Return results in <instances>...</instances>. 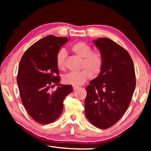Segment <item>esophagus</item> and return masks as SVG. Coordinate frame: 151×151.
Instances as JSON below:
<instances>
[{
	"label": "esophagus",
	"instance_id": "34e87169",
	"mask_svg": "<svg viewBox=\"0 0 151 151\" xmlns=\"http://www.w3.org/2000/svg\"><path fill=\"white\" fill-rule=\"evenodd\" d=\"M73 89H74V90H76V89H77V88H78V86H75V85H74V86H73Z\"/></svg>",
	"mask_w": 151,
	"mask_h": 151
}]
</instances>
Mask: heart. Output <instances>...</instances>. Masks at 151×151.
Returning <instances> with one entry per match:
<instances>
[{"label":"heart","mask_w":151,"mask_h":151,"mask_svg":"<svg viewBox=\"0 0 151 151\" xmlns=\"http://www.w3.org/2000/svg\"><path fill=\"white\" fill-rule=\"evenodd\" d=\"M71 49L79 57L83 58L81 67L83 68L79 72H71L63 76V81L66 84L75 86L81 85L91 78L93 75L101 72L103 65V58L99 51H93L92 47L83 41L76 42L71 46ZM66 50L60 48L56 56V63L60 69L65 67Z\"/></svg>","instance_id":"heart-1"}]
</instances>
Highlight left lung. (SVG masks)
Returning <instances> with one entry per match:
<instances>
[{"instance_id": "obj_1", "label": "left lung", "mask_w": 151, "mask_h": 151, "mask_svg": "<svg viewBox=\"0 0 151 151\" xmlns=\"http://www.w3.org/2000/svg\"><path fill=\"white\" fill-rule=\"evenodd\" d=\"M94 43L103 65L86 88L85 114L94 126L106 129L116 123L129 106L136 86L134 68L129 53L115 42L99 38Z\"/></svg>"}]
</instances>
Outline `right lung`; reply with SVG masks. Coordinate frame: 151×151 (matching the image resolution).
I'll list each match as a JSON object with an SVG mask.
<instances>
[{"mask_svg": "<svg viewBox=\"0 0 151 151\" xmlns=\"http://www.w3.org/2000/svg\"><path fill=\"white\" fill-rule=\"evenodd\" d=\"M67 37L48 35L25 51L19 66L17 84L20 99L30 116L40 124L56 121L63 110V101L73 91L71 85L60 84L56 56ZM59 87L55 92L50 88Z\"/></svg>", "mask_w": 151, "mask_h": 151, "instance_id": "obj_1", "label": "right lung"}]
</instances>
